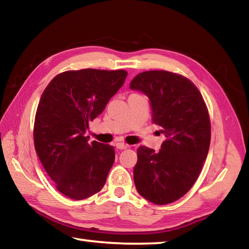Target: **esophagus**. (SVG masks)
I'll return each instance as SVG.
<instances>
[{
	"instance_id": "esophagus-1",
	"label": "esophagus",
	"mask_w": 249,
	"mask_h": 249,
	"mask_svg": "<svg viewBox=\"0 0 249 249\" xmlns=\"http://www.w3.org/2000/svg\"><path fill=\"white\" fill-rule=\"evenodd\" d=\"M115 146H116L117 149H121V150H122V149H127V147H128L127 144L124 143V142H116Z\"/></svg>"
}]
</instances>
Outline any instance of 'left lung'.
<instances>
[{"label":"left lung","mask_w":249,"mask_h":249,"mask_svg":"<svg viewBox=\"0 0 249 249\" xmlns=\"http://www.w3.org/2000/svg\"><path fill=\"white\" fill-rule=\"evenodd\" d=\"M129 88L148 97L152 123L165 136L159 151L137 149L135 186L152 203H171L192 188L208 156L211 126L207 107L191 80L166 71L140 73Z\"/></svg>","instance_id":"left-lung-1"}]
</instances>
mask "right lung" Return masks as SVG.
<instances>
[{"label": "right lung", "instance_id": "obj_1", "mask_svg": "<svg viewBox=\"0 0 249 249\" xmlns=\"http://www.w3.org/2000/svg\"><path fill=\"white\" fill-rule=\"evenodd\" d=\"M127 71H64L44 89L36 113L35 148L56 188L75 200L100 192L114 163V147L88 142L89 122L106 109Z\"/></svg>", "mask_w": 249, "mask_h": 249}]
</instances>
